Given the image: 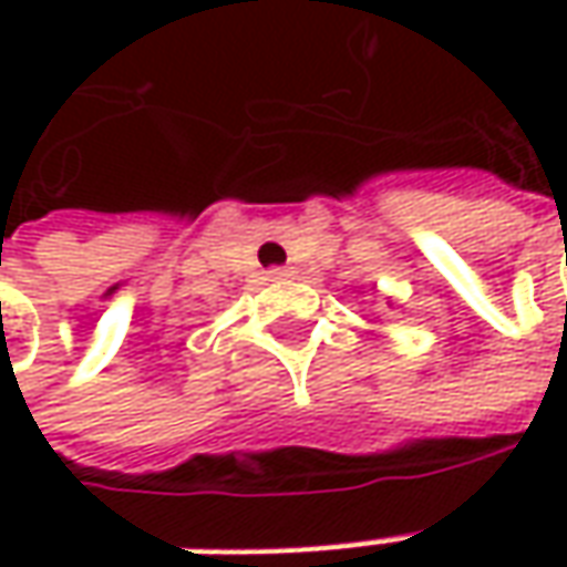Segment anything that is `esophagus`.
Returning <instances> with one entry per match:
<instances>
[{"label":"esophagus","instance_id":"obj_1","mask_svg":"<svg viewBox=\"0 0 567 567\" xmlns=\"http://www.w3.org/2000/svg\"><path fill=\"white\" fill-rule=\"evenodd\" d=\"M290 268H271V271H268V277H271V280H284V277H290Z\"/></svg>","mask_w":567,"mask_h":567}]
</instances>
